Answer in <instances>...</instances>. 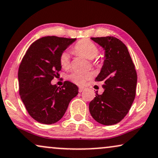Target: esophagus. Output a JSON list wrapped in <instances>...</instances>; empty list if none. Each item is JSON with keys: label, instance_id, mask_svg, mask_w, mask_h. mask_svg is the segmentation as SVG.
Returning <instances> with one entry per match:
<instances>
[{"label": "esophagus", "instance_id": "1", "mask_svg": "<svg viewBox=\"0 0 158 158\" xmlns=\"http://www.w3.org/2000/svg\"><path fill=\"white\" fill-rule=\"evenodd\" d=\"M85 87H79V93H81V92H83L84 90H85Z\"/></svg>", "mask_w": 158, "mask_h": 158}]
</instances>
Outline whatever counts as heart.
<instances>
[{"instance_id":"heart-1","label":"heart","mask_w":158,"mask_h":158,"mask_svg":"<svg viewBox=\"0 0 158 158\" xmlns=\"http://www.w3.org/2000/svg\"><path fill=\"white\" fill-rule=\"evenodd\" d=\"M73 51L85 57L86 58L93 60L98 55V47L95 43L88 39H82L76 44L73 47ZM60 64L63 69H68L70 66V56L68 52H63L60 56ZM91 78V75L87 73L74 71L69 76V79L72 82L79 85H82L87 80Z\"/></svg>"}]
</instances>
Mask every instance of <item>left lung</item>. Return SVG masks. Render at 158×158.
I'll list each match as a JSON object with an SVG mask.
<instances>
[{
	"mask_svg": "<svg viewBox=\"0 0 158 158\" xmlns=\"http://www.w3.org/2000/svg\"><path fill=\"white\" fill-rule=\"evenodd\" d=\"M104 50V61L95 81L104 92L96 93L89 109L95 121L104 125L118 123L126 116L135 96L137 73L127 48L113 36L91 38Z\"/></svg>",
	"mask_w": 158,
	"mask_h": 158,
	"instance_id": "8db88e82",
	"label": "left lung"
}]
</instances>
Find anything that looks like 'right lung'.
<instances>
[{
  "instance_id": "1",
  "label": "right lung",
  "mask_w": 158,
  "mask_h": 158,
  "mask_svg": "<svg viewBox=\"0 0 158 158\" xmlns=\"http://www.w3.org/2000/svg\"><path fill=\"white\" fill-rule=\"evenodd\" d=\"M76 39L45 36L30 46L18 71L19 95L29 114L40 123L58 122L79 88L65 81L61 87L52 85L62 66L60 56Z\"/></svg>"
}]
</instances>
